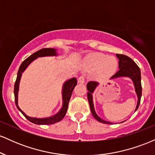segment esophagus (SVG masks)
<instances>
[{"label":"esophagus","instance_id":"esophagus-1","mask_svg":"<svg viewBox=\"0 0 155 155\" xmlns=\"http://www.w3.org/2000/svg\"><path fill=\"white\" fill-rule=\"evenodd\" d=\"M85 81V77L84 76H79V79H78V82L80 84H84Z\"/></svg>","mask_w":155,"mask_h":155}]
</instances>
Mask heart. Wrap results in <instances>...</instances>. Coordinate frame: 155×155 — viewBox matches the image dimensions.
Segmentation results:
<instances>
[{"instance_id":"1","label":"heart","mask_w":155,"mask_h":155,"mask_svg":"<svg viewBox=\"0 0 155 155\" xmlns=\"http://www.w3.org/2000/svg\"><path fill=\"white\" fill-rule=\"evenodd\" d=\"M86 65L89 70H97V74L101 77H108L116 71L118 62L114 57L96 53L86 60Z\"/></svg>"}]
</instances>
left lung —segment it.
<instances>
[{"instance_id":"obj_1","label":"left lung","mask_w":155,"mask_h":155,"mask_svg":"<svg viewBox=\"0 0 155 155\" xmlns=\"http://www.w3.org/2000/svg\"><path fill=\"white\" fill-rule=\"evenodd\" d=\"M117 58L119 59V69L120 70L117 71L116 74L111 77V79H115L118 77H129L132 79L133 84H134L135 90H136L137 97H138V102H137L136 108L135 109V111L138 109L139 106L140 97L142 95V87H141V82H140V71L139 67L137 65V64L135 63L133 60L130 58L129 57L126 56L124 54H117ZM99 84L98 82L96 81H89L87 84V98L89 104H90V110H91L92 116L95 117V120H97L98 122H102L104 124H113L112 122H107L102 119L100 118L97 114H96L94 108L93 101H92V95L93 92L95 91V88L97 87V85Z\"/></svg>"}]
</instances>
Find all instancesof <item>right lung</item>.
I'll return each instance as SVG.
<instances>
[{"label": "right lung", "instance_id": "1", "mask_svg": "<svg viewBox=\"0 0 155 155\" xmlns=\"http://www.w3.org/2000/svg\"><path fill=\"white\" fill-rule=\"evenodd\" d=\"M58 53L57 50L55 49L52 48H44L41 49L40 50L37 51L36 52L33 53L31 54L29 58H28L24 61L22 62L21 65L19 66V68L17 73V79H16L15 84V104L17 106V108L19 109V111L25 117L27 120H28L30 122H33V123L36 124H54L56 122H60L65 117V114H66L68 106L69 101H70L71 97L73 90L76 85L77 84V80L76 78H72L67 80L65 83L63 84V90H62V95H63V106L60 108V110L54 116H51L49 117H46V118H35V117H31L27 116L23 112L20 108L18 106V91H19V81H20L21 76H22V73L25 71V70L27 68V67L31 64L33 60H35L36 58H41V57H47V56H57Z\"/></svg>", "mask_w": 155, "mask_h": 155}]
</instances>
